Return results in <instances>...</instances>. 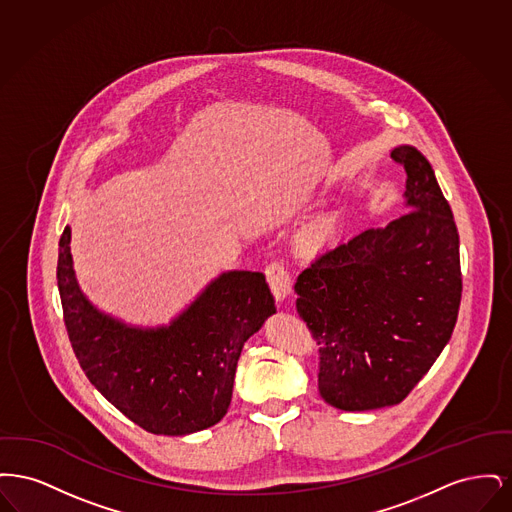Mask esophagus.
I'll return each mask as SVG.
<instances>
[{
    "instance_id": "34e87169",
    "label": "esophagus",
    "mask_w": 512,
    "mask_h": 512,
    "mask_svg": "<svg viewBox=\"0 0 512 512\" xmlns=\"http://www.w3.org/2000/svg\"><path fill=\"white\" fill-rule=\"evenodd\" d=\"M265 274H267L270 292L276 297V301H286L292 293V280H290L288 270L280 263H270L265 268Z\"/></svg>"
}]
</instances>
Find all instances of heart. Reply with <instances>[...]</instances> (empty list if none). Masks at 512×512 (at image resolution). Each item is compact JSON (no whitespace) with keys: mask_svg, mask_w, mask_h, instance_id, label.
<instances>
[{"mask_svg":"<svg viewBox=\"0 0 512 512\" xmlns=\"http://www.w3.org/2000/svg\"><path fill=\"white\" fill-rule=\"evenodd\" d=\"M338 234V220L334 217L318 220L317 224L305 234V244L324 245L332 242Z\"/></svg>","mask_w":512,"mask_h":512,"instance_id":"1","label":"heart"}]
</instances>
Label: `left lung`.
Instances as JSON below:
<instances>
[{
	"mask_svg": "<svg viewBox=\"0 0 512 512\" xmlns=\"http://www.w3.org/2000/svg\"><path fill=\"white\" fill-rule=\"evenodd\" d=\"M407 172L405 215L324 251L297 282L318 341V391L341 411L401 403L451 340L463 292L459 232L428 159L391 149Z\"/></svg>",
	"mask_w": 512,
	"mask_h": 512,
	"instance_id": "left-lung-1",
	"label": "left lung"
}]
</instances>
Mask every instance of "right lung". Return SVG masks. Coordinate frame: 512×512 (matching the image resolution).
Returning a JSON list of instances; mask_svg holds the SVG:
<instances>
[{
    "instance_id": "obj_1",
    "label": "right lung",
    "mask_w": 512,
    "mask_h": 512,
    "mask_svg": "<svg viewBox=\"0 0 512 512\" xmlns=\"http://www.w3.org/2000/svg\"><path fill=\"white\" fill-rule=\"evenodd\" d=\"M57 286L74 355L96 390L157 436H188L226 414L245 341L276 313L263 272L228 270L167 326L107 315L80 290L71 228L59 240Z\"/></svg>"
}]
</instances>
